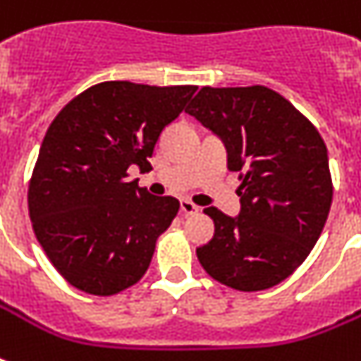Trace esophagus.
Instances as JSON below:
<instances>
[{"label": "esophagus", "mask_w": 361, "mask_h": 361, "mask_svg": "<svg viewBox=\"0 0 361 361\" xmlns=\"http://www.w3.org/2000/svg\"><path fill=\"white\" fill-rule=\"evenodd\" d=\"M180 208L185 215H192V214H197V212H198L197 204H192L191 200H187V198H183V200H181Z\"/></svg>", "instance_id": "esophagus-1"}]
</instances>
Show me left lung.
I'll return each mask as SVG.
<instances>
[{"instance_id":"1","label":"left lung","mask_w":361,"mask_h":361,"mask_svg":"<svg viewBox=\"0 0 361 361\" xmlns=\"http://www.w3.org/2000/svg\"><path fill=\"white\" fill-rule=\"evenodd\" d=\"M187 114L223 140L240 172L241 212L206 208L214 238L198 247L202 268L241 292L279 285L307 258L330 214L328 149L305 116L266 86L202 87Z\"/></svg>"}]
</instances>
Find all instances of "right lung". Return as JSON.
Returning <instances> with one entry per match:
<instances>
[{"mask_svg":"<svg viewBox=\"0 0 361 361\" xmlns=\"http://www.w3.org/2000/svg\"><path fill=\"white\" fill-rule=\"evenodd\" d=\"M197 86L101 82L61 109L48 127L30 180L35 236L65 281L112 296L142 279L157 238L180 209L127 180L149 170L161 130Z\"/></svg>","mask_w":361,"mask_h":361,"instance_id":"right-lung-1","label":"right lung"}]
</instances>
